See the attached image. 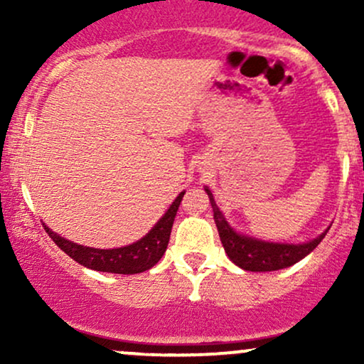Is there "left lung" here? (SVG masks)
I'll return each mask as SVG.
<instances>
[{"mask_svg": "<svg viewBox=\"0 0 364 364\" xmlns=\"http://www.w3.org/2000/svg\"><path fill=\"white\" fill-rule=\"evenodd\" d=\"M205 193L210 200L217 231H219V237L229 260L240 269L250 270V272H272V270H281L294 265L320 245V241L323 240L332 225L330 224L321 235L306 243H274V241L258 240V237L243 235L231 228V224L225 220L223 210L217 207L214 195L208 190V186H205Z\"/></svg>", "mask_w": 364, "mask_h": 364, "instance_id": "left-lung-1", "label": "left lung"}]
</instances>
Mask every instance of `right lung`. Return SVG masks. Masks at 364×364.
<instances>
[{"instance_id": "add662e5", "label": "right lung", "mask_w": 364, "mask_h": 364, "mask_svg": "<svg viewBox=\"0 0 364 364\" xmlns=\"http://www.w3.org/2000/svg\"><path fill=\"white\" fill-rule=\"evenodd\" d=\"M183 195L181 191L174 202L171 203L166 214L157 220L156 225L145 235L141 240L135 241V243L121 246V248H111V250H101V248H92V246H83L73 241L61 237L60 235L44 225L46 232L49 237L65 252L68 257H72L75 262L80 265L87 267V269L97 270V272H111V274H140L145 270L152 269L156 263L161 260L164 255L166 248H168L171 229H173L174 217L181 203Z\"/></svg>"}]
</instances>
